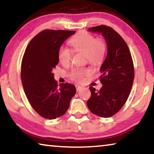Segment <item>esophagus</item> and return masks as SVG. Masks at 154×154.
<instances>
[{"instance_id":"34e87169","label":"esophagus","mask_w":154,"mask_h":154,"mask_svg":"<svg viewBox=\"0 0 154 154\" xmlns=\"http://www.w3.org/2000/svg\"><path fill=\"white\" fill-rule=\"evenodd\" d=\"M75 87H76V90H77V92H78V91H79V90L82 89V86H80V85H75Z\"/></svg>"}]
</instances>
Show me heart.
Wrapping results in <instances>:
<instances>
[{
  "instance_id": "heart-1",
  "label": "heart",
  "mask_w": 154,
  "mask_h": 154,
  "mask_svg": "<svg viewBox=\"0 0 154 154\" xmlns=\"http://www.w3.org/2000/svg\"><path fill=\"white\" fill-rule=\"evenodd\" d=\"M71 49L66 47H61L58 51V59L62 64L70 63L72 51L84 53L88 62L94 65H98L103 62L105 57L106 46L102 39H96L93 35L87 32H82L73 36L69 41ZM91 73L88 68H79L72 69L70 72V77L77 82H82L84 77Z\"/></svg>"
}]
</instances>
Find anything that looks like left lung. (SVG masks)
Instances as JSON below:
<instances>
[{"label": "left lung", "instance_id": "1", "mask_svg": "<svg viewBox=\"0 0 154 154\" xmlns=\"http://www.w3.org/2000/svg\"><path fill=\"white\" fill-rule=\"evenodd\" d=\"M105 38L107 54L101 65L100 90L90 87L91 96L87 101L90 111L102 118H109L120 110L132 89L134 65L126 43L111 27L101 25L88 29Z\"/></svg>", "mask_w": 154, "mask_h": 154}]
</instances>
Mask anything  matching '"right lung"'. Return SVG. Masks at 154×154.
<instances>
[{"label":"right lung","mask_w":154,"mask_h":154,"mask_svg":"<svg viewBox=\"0 0 154 154\" xmlns=\"http://www.w3.org/2000/svg\"><path fill=\"white\" fill-rule=\"evenodd\" d=\"M75 31L45 30L28 44L22 61L21 79L24 92L35 111L53 119L66 113L76 93L72 84L58 83L52 70L58 64V51Z\"/></svg>","instance_id":"add662e5"}]
</instances>
